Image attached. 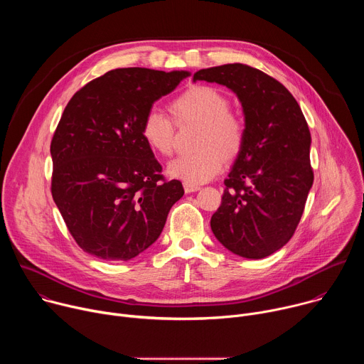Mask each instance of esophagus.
<instances>
[{
	"instance_id": "esophagus-1",
	"label": "esophagus",
	"mask_w": 364,
	"mask_h": 364,
	"mask_svg": "<svg viewBox=\"0 0 364 364\" xmlns=\"http://www.w3.org/2000/svg\"><path fill=\"white\" fill-rule=\"evenodd\" d=\"M197 190H200V186L184 183V191H186V193H194V191H197Z\"/></svg>"
}]
</instances>
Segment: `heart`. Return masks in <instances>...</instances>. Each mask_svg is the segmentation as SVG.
<instances>
[{
	"label": "heart",
	"mask_w": 364,
	"mask_h": 364,
	"mask_svg": "<svg viewBox=\"0 0 364 364\" xmlns=\"http://www.w3.org/2000/svg\"><path fill=\"white\" fill-rule=\"evenodd\" d=\"M171 111L178 122H197L201 129L198 149L170 161V177L196 186L205 183L222 171L225 157L235 159L240 152L246 125L242 117L230 111V100L220 89L209 85L191 86L173 100ZM141 135L154 152L168 155L173 151L174 121L163 109L149 108L141 121Z\"/></svg>",
	"instance_id": "b5f03b06"
}]
</instances>
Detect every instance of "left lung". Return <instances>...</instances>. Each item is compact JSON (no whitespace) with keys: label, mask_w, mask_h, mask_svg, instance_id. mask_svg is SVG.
Segmentation results:
<instances>
[{"label":"left lung","mask_w":364,"mask_h":364,"mask_svg":"<svg viewBox=\"0 0 364 364\" xmlns=\"http://www.w3.org/2000/svg\"><path fill=\"white\" fill-rule=\"evenodd\" d=\"M193 80L232 89L245 114V144L225 180L212 230L235 255L267 257L292 237L314 181L308 124L282 83L247 65L201 69Z\"/></svg>","instance_id":"1"}]
</instances>
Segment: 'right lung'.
I'll list each match as a JSON object with an SVG mask.
<instances>
[{
	"instance_id": "obj_1",
	"label": "right lung",
	"mask_w": 364,
	"mask_h": 364,
	"mask_svg": "<svg viewBox=\"0 0 364 364\" xmlns=\"http://www.w3.org/2000/svg\"><path fill=\"white\" fill-rule=\"evenodd\" d=\"M188 72L127 68L79 89L50 144L51 196L76 243L103 261H129L163 232L184 188L167 181L141 135L154 102Z\"/></svg>"
}]
</instances>
